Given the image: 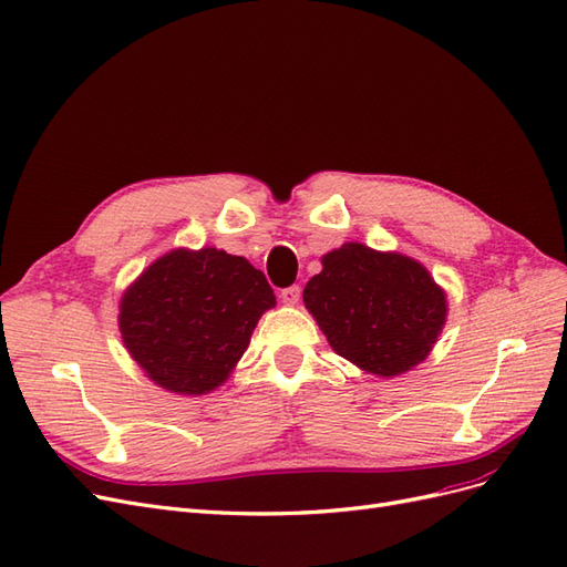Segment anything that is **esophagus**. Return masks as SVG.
<instances>
[{
  "label": "esophagus",
  "instance_id": "34e87169",
  "mask_svg": "<svg viewBox=\"0 0 567 567\" xmlns=\"http://www.w3.org/2000/svg\"><path fill=\"white\" fill-rule=\"evenodd\" d=\"M279 298H281V302H284V305H296V302L300 300V286H298V284H293V286L284 288L281 293H279Z\"/></svg>",
  "mask_w": 567,
  "mask_h": 567
}]
</instances>
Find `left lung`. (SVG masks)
Listing matches in <instances>:
<instances>
[{
  "instance_id": "8db88e82",
  "label": "left lung",
  "mask_w": 567,
  "mask_h": 567,
  "mask_svg": "<svg viewBox=\"0 0 567 567\" xmlns=\"http://www.w3.org/2000/svg\"><path fill=\"white\" fill-rule=\"evenodd\" d=\"M321 265L302 300L340 357L379 375L423 362L447 317V300L425 267L362 244L323 255Z\"/></svg>"
}]
</instances>
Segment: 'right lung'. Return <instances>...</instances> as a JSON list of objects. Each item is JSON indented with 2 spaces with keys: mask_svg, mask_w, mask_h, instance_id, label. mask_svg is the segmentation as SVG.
<instances>
[{
  "mask_svg": "<svg viewBox=\"0 0 567 567\" xmlns=\"http://www.w3.org/2000/svg\"><path fill=\"white\" fill-rule=\"evenodd\" d=\"M277 305L265 274L217 248L153 262L120 302L125 348L153 383L203 394L227 381L257 319Z\"/></svg>",
  "mask_w": 567,
  "mask_h": 567,
  "instance_id": "obj_1",
  "label": "right lung"
}]
</instances>
